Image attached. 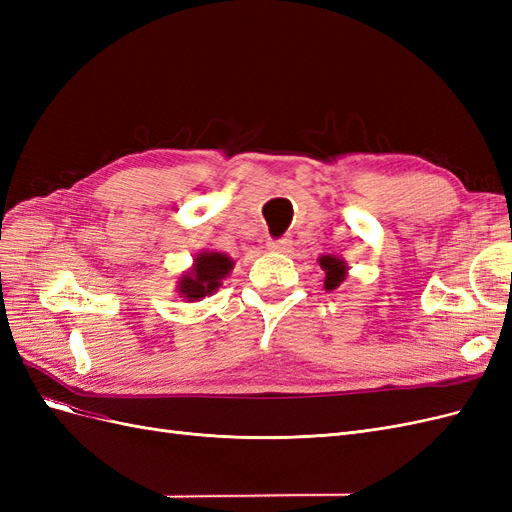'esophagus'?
I'll return each mask as SVG.
<instances>
[{"label":"esophagus","mask_w":512,"mask_h":512,"mask_svg":"<svg viewBox=\"0 0 512 512\" xmlns=\"http://www.w3.org/2000/svg\"><path fill=\"white\" fill-rule=\"evenodd\" d=\"M290 245H292V239H290V237L271 239V241H269V250H273V252H288Z\"/></svg>","instance_id":"esophagus-1"}]
</instances>
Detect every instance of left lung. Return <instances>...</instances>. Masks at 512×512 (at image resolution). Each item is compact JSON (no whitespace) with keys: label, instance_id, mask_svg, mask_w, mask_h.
<instances>
[{"label":"left lung","instance_id":"left-lung-1","mask_svg":"<svg viewBox=\"0 0 512 512\" xmlns=\"http://www.w3.org/2000/svg\"><path fill=\"white\" fill-rule=\"evenodd\" d=\"M320 265L324 271H327V275H324V288L335 290L339 284L344 282V277H346V262L344 260H339L335 256H322Z\"/></svg>","mask_w":512,"mask_h":512}]
</instances>
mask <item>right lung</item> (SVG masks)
Listing matches in <instances>:
<instances>
[{"label": "right lung", "mask_w": 512, "mask_h": 512, "mask_svg": "<svg viewBox=\"0 0 512 512\" xmlns=\"http://www.w3.org/2000/svg\"><path fill=\"white\" fill-rule=\"evenodd\" d=\"M232 269V260L220 252H203L194 258V269L181 277L179 292L185 299H203L215 292L222 277Z\"/></svg>", "instance_id": "right-lung-1"}]
</instances>
